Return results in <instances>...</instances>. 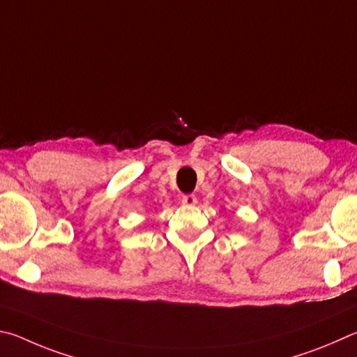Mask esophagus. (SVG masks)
<instances>
[{
  "mask_svg": "<svg viewBox=\"0 0 357 357\" xmlns=\"http://www.w3.org/2000/svg\"><path fill=\"white\" fill-rule=\"evenodd\" d=\"M182 204L183 205H196L197 204V197L195 195H185L182 197Z\"/></svg>",
  "mask_w": 357,
  "mask_h": 357,
  "instance_id": "obj_1",
  "label": "esophagus"
}]
</instances>
